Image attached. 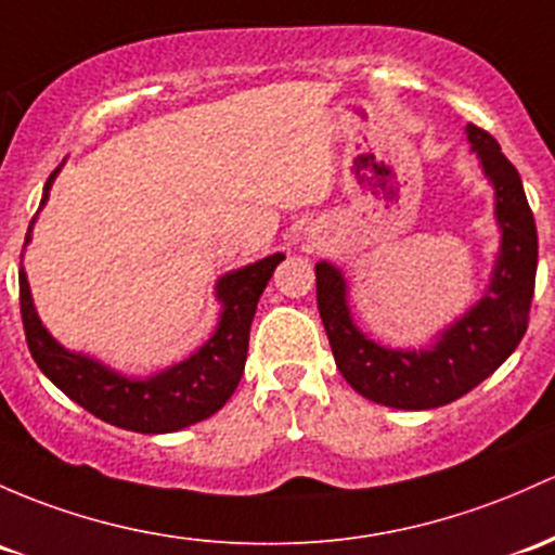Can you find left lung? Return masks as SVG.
<instances>
[{
  "instance_id": "8db88e82",
  "label": "left lung",
  "mask_w": 555,
  "mask_h": 555,
  "mask_svg": "<svg viewBox=\"0 0 555 555\" xmlns=\"http://www.w3.org/2000/svg\"><path fill=\"white\" fill-rule=\"evenodd\" d=\"M465 132L494 189L500 253L481 300L441 330L434 346L401 351L370 340L353 322L340 268L317 262V302L337 370L356 393L393 410H436L465 396L516 351L529 324L538 273L532 209L498 140L476 125Z\"/></svg>"
}]
</instances>
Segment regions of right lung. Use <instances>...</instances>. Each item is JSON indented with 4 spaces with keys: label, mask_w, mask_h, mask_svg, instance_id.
Segmentation results:
<instances>
[{
    "label": "right lung",
    "mask_w": 555,
    "mask_h": 555,
    "mask_svg": "<svg viewBox=\"0 0 555 555\" xmlns=\"http://www.w3.org/2000/svg\"><path fill=\"white\" fill-rule=\"evenodd\" d=\"M61 167L47 178L42 207ZM31 225H28L26 244L31 242ZM282 260V253L268 255V258L220 276L215 297L223 302V311H220V322L215 326L212 337L189 359L151 377L119 375L90 356L66 351L39 322L26 271L21 268V317L28 351L39 370L68 399L85 406L90 415L101 417L103 423L135 430V434H172V430L189 428V425L215 415L242 380L249 348V326L258 311L262 289Z\"/></svg>",
    "instance_id": "1"
}]
</instances>
